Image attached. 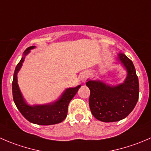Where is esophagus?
<instances>
[{
	"mask_svg": "<svg viewBox=\"0 0 151 151\" xmlns=\"http://www.w3.org/2000/svg\"><path fill=\"white\" fill-rule=\"evenodd\" d=\"M86 79H87V74H82L81 77H80V80H81V81L83 82V83H85V82H86Z\"/></svg>",
	"mask_w": 151,
	"mask_h": 151,
	"instance_id": "esophagus-1",
	"label": "esophagus"
}]
</instances>
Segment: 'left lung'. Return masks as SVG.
<instances>
[{"instance_id": "8db88e82", "label": "left lung", "mask_w": 151, "mask_h": 151, "mask_svg": "<svg viewBox=\"0 0 151 151\" xmlns=\"http://www.w3.org/2000/svg\"><path fill=\"white\" fill-rule=\"evenodd\" d=\"M119 60L126 68L128 76L122 84L114 87L99 81L89 80V106L93 116L105 122H117L129 115L139 99V80L133 62L123 53Z\"/></svg>"}]
</instances>
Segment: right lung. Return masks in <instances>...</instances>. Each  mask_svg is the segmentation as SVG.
<instances>
[{"label":"right lung","mask_w":151,"mask_h":151,"mask_svg":"<svg viewBox=\"0 0 151 151\" xmlns=\"http://www.w3.org/2000/svg\"><path fill=\"white\" fill-rule=\"evenodd\" d=\"M35 46H30L25 50L23 57L16 66L12 81L13 99L21 114L32 123L40 125H49L60 123L65 119L68 113V106L70 101L78 91L81 86L71 88L65 90L61 97L53 104L46 105H35L30 106L23 99L17 85V74L21 68L25 56L30 52V49Z\"/></svg>","instance_id":"obj_1"}]
</instances>
